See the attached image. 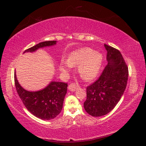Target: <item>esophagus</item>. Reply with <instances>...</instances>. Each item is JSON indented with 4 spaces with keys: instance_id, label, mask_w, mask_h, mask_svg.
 <instances>
[{
    "instance_id": "1",
    "label": "esophagus",
    "mask_w": 146,
    "mask_h": 146,
    "mask_svg": "<svg viewBox=\"0 0 146 146\" xmlns=\"http://www.w3.org/2000/svg\"><path fill=\"white\" fill-rule=\"evenodd\" d=\"M78 86H76L73 83H71V84H70L68 86V90L71 91H75L76 89H78Z\"/></svg>"
}]
</instances>
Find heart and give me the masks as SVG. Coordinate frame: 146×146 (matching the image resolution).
<instances>
[{
  "label": "heart",
  "instance_id": "heart-1",
  "mask_svg": "<svg viewBox=\"0 0 146 146\" xmlns=\"http://www.w3.org/2000/svg\"><path fill=\"white\" fill-rule=\"evenodd\" d=\"M103 55L91 48H82L69 54L68 61L62 59L59 68L68 71L71 67L78 66V73L86 80H92L99 74L103 64Z\"/></svg>",
  "mask_w": 146,
  "mask_h": 146
}]
</instances>
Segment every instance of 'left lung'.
<instances>
[{
  "instance_id": "left-lung-1",
  "label": "left lung",
  "mask_w": 146,
  "mask_h": 146,
  "mask_svg": "<svg viewBox=\"0 0 146 146\" xmlns=\"http://www.w3.org/2000/svg\"><path fill=\"white\" fill-rule=\"evenodd\" d=\"M108 65L99 78L86 89L84 107L93 117L107 115L119 102L127 86L128 68L120 52L104 44Z\"/></svg>"
}]
</instances>
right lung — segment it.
Instances as JSON below:
<instances>
[{
  "mask_svg": "<svg viewBox=\"0 0 146 146\" xmlns=\"http://www.w3.org/2000/svg\"><path fill=\"white\" fill-rule=\"evenodd\" d=\"M56 41H45L36 44L24 51L33 53L38 49L56 45ZM15 84L19 97L28 110L34 116L42 120L53 119L62 109L63 102L67 93L68 84L64 82L51 81L40 90L30 91L20 84L15 73Z\"/></svg>",
  "mask_w": 146,
  "mask_h": 146,
  "instance_id": "add662e5",
  "label": "right lung"
}]
</instances>
